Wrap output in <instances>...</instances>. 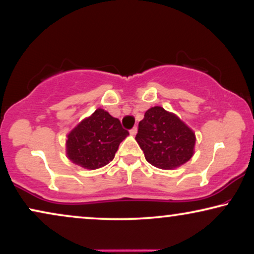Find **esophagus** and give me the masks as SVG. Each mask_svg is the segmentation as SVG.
I'll return each instance as SVG.
<instances>
[{"mask_svg": "<svg viewBox=\"0 0 254 254\" xmlns=\"http://www.w3.org/2000/svg\"><path fill=\"white\" fill-rule=\"evenodd\" d=\"M129 133H130V135H133V136H135V135H136V133H137V127H134V128H131Z\"/></svg>", "mask_w": 254, "mask_h": 254, "instance_id": "1", "label": "esophagus"}]
</instances>
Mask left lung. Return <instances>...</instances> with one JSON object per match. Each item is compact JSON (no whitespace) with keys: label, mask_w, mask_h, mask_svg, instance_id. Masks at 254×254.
Wrapping results in <instances>:
<instances>
[{"label":"left lung","mask_w":254,"mask_h":254,"mask_svg":"<svg viewBox=\"0 0 254 254\" xmlns=\"http://www.w3.org/2000/svg\"><path fill=\"white\" fill-rule=\"evenodd\" d=\"M135 140L155 168L175 170L194 155L195 133L175 113L154 106L138 124Z\"/></svg>","instance_id":"1"}]
</instances>
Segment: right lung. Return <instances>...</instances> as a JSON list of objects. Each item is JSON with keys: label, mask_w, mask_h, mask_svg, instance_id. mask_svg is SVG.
Masks as SVG:
<instances>
[{"label": "right lung", "mask_w": 254, "mask_h": 254, "mask_svg": "<svg viewBox=\"0 0 254 254\" xmlns=\"http://www.w3.org/2000/svg\"><path fill=\"white\" fill-rule=\"evenodd\" d=\"M128 135L119 119L105 110L97 109L69 131L65 155L83 169H100L112 161L119 144Z\"/></svg>", "instance_id": "right-lung-1"}]
</instances>
